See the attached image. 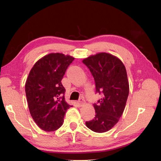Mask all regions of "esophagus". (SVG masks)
Listing matches in <instances>:
<instances>
[{"label":"esophagus","instance_id":"esophagus-1","mask_svg":"<svg viewBox=\"0 0 161 161\" xmlns=\"http://www.w3.org/2000/svg\"><path fill=\"white\" fill-rule=\"evenodd\" d=\"M77 104L79 106H80V107H82L84 104H85V100L83 98H80V100L77 101Z\"/></svg>","mask_w":161,"mask_h":161}]
</instances>
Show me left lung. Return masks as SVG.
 <instances>
[{
  "label": "left lung",
  "mask_w": 161,
  "mask_h": 161,
  "mask_svg": "<svg viewBox=\"0 0 161 161\" xmlns=\"http://www.w3.org/2000/svg\"><path fill=\"white\" fill-rule=\"evenodd\" d=\"M82 62L93 75L96 93L102 94L93 104L95 117L86 122V125L95 132L108 131L117 124L127 100L129 86L126 68L118 57L106 53L91 55Z\"/></svg>",
  "instance_id": "1"
}]
</instances>
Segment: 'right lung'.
I'll list each match as a JSON object with an SVG mask.
<instances>
[{
	"instance_id": "add662e5",
	"label": "right lung",
	"mask_w": 161,
	"mask_h": 161,
	"mask_svg": "<svg viewBox=\"0 0 161 161\" xmlns=\"http://www.w3.org/2000/svg\"><path fill=\"white\" fill-rule=\"evenodd\" d=\"M75 58L50 53L37 61L25 82L30 113L36 124L46 131H53L63 125L68 108L66 89L61 81Z\"/></svg>"
}]
</instances>
